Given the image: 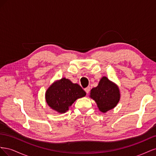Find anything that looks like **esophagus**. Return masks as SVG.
<instances>
[{"instance_id":"1","label":"esophagus","mask_w":156,"mask_h":156,"mask_svg":"<svg viewBox=\"0 0 156 156\" xmlns=\"http://www.w3.org/2000/svg\"><path fill=\"white\" fill-rule=\"evenodd\" d=\"M90 87H87L85 89H84V90H85L87 94H88L90 92Z\"/></svg>"}]
</instances>
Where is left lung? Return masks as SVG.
Segmentation results:
<instances>
[{
	"instance_id": "1",
	"label": "left lung",
	"mask_w": 156,
	"mask_h": 156,
	"mask_svg": "<svg viewBox=\"0 0 156 156\" xmlns=\"http://www.w3.org/2000/svg\"><path fill=\"white\" fill-rule=\"evenodd\" d=\"M90 97L96 101L99 110L105 113L112 109L119 103L120 99V89L116 84L107 77H103L98 85L90 90Z\"/></svg>"
}]
</instances>
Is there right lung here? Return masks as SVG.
<instances>
[{
  "instance_id": "add662e5",
  "label": "right lung",
  "mask_w": 156,
  "mask_h": 156,
  "mask_svg": "<svg viewBox=\"0 0 156 156\" xmlns=\"http://www.w3.org/2000/svg\"><path fill=\"white\" fill-rule=\"evenodd\" d=\"M85 96L86 92L78 84L64 77L55 81L48 88L45 101L52 109L62 114L77 99Z\"/></svg>"
}]
</instances>
